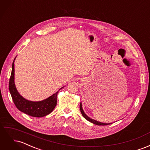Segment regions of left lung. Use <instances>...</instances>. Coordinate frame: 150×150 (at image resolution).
<instances>
[{"instance_id": "left-lung-1", "label": "left lung", "mask_w": 150, "mask_h": 150, "mask_svg": "<svg viewBox=\"0 0 150 150\" xmlns=\"http://www.w3.org/2000/svg\"><path fill=\"white\" fill-rule=\"evenodd\" d=\"M79 108H80V111H81V114H82L83 116L84 117V118H85L86 120H88V121H89V122H92V123H93V124H94V125H98V126H104V125H108L111 124V123H104V122H101L95 120H93V119H92V118H91V117H89V116H88L87 115H86L85 114V112H84V110H83V107H82V103H81H81H80Z\"/></svg>"}]
</instances>
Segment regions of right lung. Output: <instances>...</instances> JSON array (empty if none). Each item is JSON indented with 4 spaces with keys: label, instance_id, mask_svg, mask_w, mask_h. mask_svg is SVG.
I'll list each match as a JSON object with an SVG mask.
<instances>
[{
    "label": "right lung",
    "instance_id": "obj_1",
    "mask_svg": "<svg viewBox=\"0 0 150 150\" xmlns=\"http://www.w3.org/2000/svg\"><path fill=\"white\" fill-rule=\"evenodd\" d=\"M16 57L12 63V72L9 80V91L17 108L23 112L25 114L28 115L33 117H44L50 114L56 107L57 104V95L59 90L64 87L59 89L56 93L51 95L47 98L39 101H29L22 97L18 92L14 82V61Z\"/></svg>",
    "mask_w": 150,
    "mask_h": 150
}]
</instances>
